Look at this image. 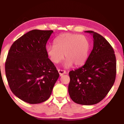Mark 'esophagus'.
<instances>
[{
  "mask_svg": "<svg viewBox=\"0 0 124 124\" xmlns=\"http://www.w3.org/2000/svg\"><path fill=\"white\" fill-rule=\"evenodd\" d=\"M58 73H59V76H63V74H65L66 73V71H65V70H60V69H59L58 70Z\"/></svg>",
  "mask_w": 124,
  "mask_h": 124,
  "instance_id": "34e87169",
  "label": "esophagus"
}]
</instances>
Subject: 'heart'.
Segmentation results:
<instances>
[{
  "mask_svg": "<svg viewBox=\"0 0 124 124\" xmlns=\"http://www.w3.org/2000/svg\"><path fill=\"white\" fill-rule=\"evenodd\" d=\"M54 45L46 47V53L53 63H58L64 58L65 67L73 64L81 66L88 58L90 45L87 37L76 34L65 33L59 35L54 40Z\"/></svg>",
  "mask_w": 124,
  "mask_h": 124,
  "instance_id": "heart-1",
  "label": "heart"
}]
</instances>
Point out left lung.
<instances>
[{"instance_id":"left-lung-1","label":"left lung","mask_w":124,"mask_h":124,"mask_svg":"<svg viewBox=\"0 0 124 124\" xmlns=\"http://www.w3.org/2000/svg\"><path fill=\"white\" fill-rule=\"evenodd\" d=\"M93 38V48L83 66L69 72L68 91L77 104L91 105L102 101L113 85L116 59L113 48L100 34L86 31Z\"/></svg>"}]
</instances>
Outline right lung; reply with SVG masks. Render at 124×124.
Returning <instances> with one entry per match:
<instances>
[{
  "label": "right lung",
  "mask_w": 124,
  "mask_h": 124,
  "mask_svg": "<svg viewBox=\"0 0 124 124\" xmlns=\"http://www.w3.org/2000/svg\"><path fill=\"white\" fill-rule=\"evenodd\" d=\"M53 30H33L14 42L8 53L5 71L11 90L31 104L50 97L59 74L48 58L47 42Z\"/></svg>",
  "instance_id": "right-lung-1"
}]
</instances>
